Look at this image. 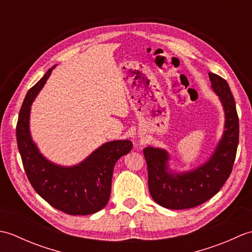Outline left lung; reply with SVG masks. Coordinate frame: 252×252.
Segmentation results:
<instances>
[{
	"instance_id": "8db88e82",
	"label": "left lung",
	"mask_w": 252,
	"mask_h": 252,
	"mask_svg": "<svg viewBox=\"0 0 252 252\" xmlns=\"http://www.w3.org/2000/svg\"><path fill=\"white\" fill-rule=\"evenodd\" d=\"M213 91L225 111V131L215 154L198 169L182 175L168 173V154L163 149H143L148 171V189L153 199L168 209H189L206 202L221 189L232 173L239 140L236 105L225 79L209 72Z\"/></svg>"
}]
</instances>
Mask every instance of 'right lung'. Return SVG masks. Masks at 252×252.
<instances>
[{"mask_svg":"<svg viewBox=\"0 0 252 252\" xmlns=\"http://www.w3.org/2000/svg\"><path fill=\"white\" fill-rule=\"evenodd\" d=\"M53 68L28 91L20 108L16 136L21 161L32 187L52 207L71 216L92 215L108 202L115 164L121 156L130 153L133 144L127 140L106 143L71 168L47 161L30 137L29 115L32 101Z\"/></svg>","mask_w":252,"mask_h":252,"instance_id":"right-lung-1","label":"right lung"}]
</instances>
